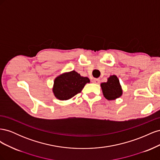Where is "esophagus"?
<instances>
[{"label":"esophagus","mask_w":160,"mask_h":160,"mask_svg":"<svg viewBox=\"0 0 160 160\" xmlns=\"http://www.w3.org/2000/svg\"><path fill=\"white\" fill-rule=\"evenodd\" d=\"M92 82L95 84H99L100 83V79H93L92 80Z\"/></svg>","instance_id":"obj_1"}]
</instances>
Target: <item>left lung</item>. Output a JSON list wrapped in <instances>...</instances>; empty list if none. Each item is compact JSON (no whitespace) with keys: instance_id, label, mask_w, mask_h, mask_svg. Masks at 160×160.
<instances>
[{"instance_id":"obj_1","label":"left lung","mask_w":160,"mask_h":160,"mask_svg":"<svg viewBox=\"0 0 160 160\" xmlns=\"http://www.w3.org/2000/svg\"><path fill=\"white\" fill-rule=\"evenodd\" d=\"M103 96L109 101L119 98L123 94V90L118 77L113 75L108 78V81L101 83Z\"/></svg>"}]
</instances>
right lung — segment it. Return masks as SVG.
Returning a JSON list of instances; mask_svg holds the SVG:
<instances>
[{
  "label": "right lung",
  "mask_w": 160,
  "mask_h": 160,
  "mask_svg": "<svg viewBox=\"0 0 160 160\" xmlns=\"http://www.w3.org/2000/svg\"><path fill=\"white\" fill-rule=\"evenodd\" d=\"M89 82L88 77L81 76L74 70L65 72L55 79L52 93L58 99L68 100L80 93L84 86Z\"/></svg>",
  "instance_id": "add662e5"
}]
</instances>
